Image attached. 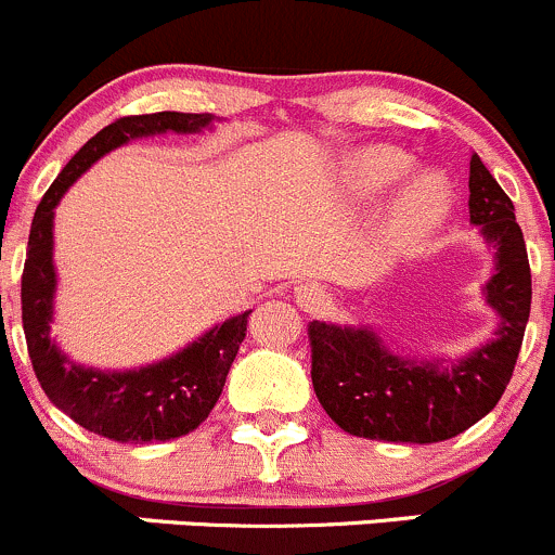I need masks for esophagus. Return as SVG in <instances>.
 I'll return each mask as SVG.
<instances>
[{"instance_id": "34e87169", "label": "esophagus", "mask_w": 555, "mask_h": 555, "mask_svg": "<svg viewBox=\"0 0 555 555\" xmlns=\"http://www.w3.org/2000/svg\"><path fill=\"white\" fill-rule=\"evenodd\" d=\"M295 298H298V306L304 311H322L324 306L330 304L327 300V295H324V289L319 287V284H313V282H306V284H300L298 289H295Z\"/></svg>"}]
</instances>
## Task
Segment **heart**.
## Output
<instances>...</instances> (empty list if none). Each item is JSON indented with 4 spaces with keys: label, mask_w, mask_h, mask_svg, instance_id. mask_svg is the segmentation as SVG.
<instances>
[{
    "label": "heart",
    "mask_w": 555,
    "mask_h": 555,
    "mask_svg": "<svg viewBox=\"0 0 555 555\" xmlns=\"http://www.w3.org/2000/svg\"><path fill=\"white\" fill-rule=\"evenodd\" d=\"M408 158L391 147H367L346 164V184L354 195H373L408 171ZM449 209V190L435 177L408 182L384 217V238L391 249L424 242L443 222Z\"/></svg>",
    "instance_id": "obj_1"
}]
</instances>
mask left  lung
I'll list each match as a JSON object with an SVG mask.
<instances>
[{
	"instance_id": "left-lung-1",
	"label": "left lung",
	"mask_w": 555,
	"mask_h": 555,
	"mask_svg": "<svg viewBox=\"0 0 555 555\" xmlns=\"http://www.w3.org/2000/svg\"><path fill=\"white\" fill-rule=\"evenodd\" d=\"M469 222L496 249L486 300L496 335L456 365L395 357L367 327L309 322L311 382L344 433L386 443H438L473 427L500 402L516 367L531 311V271L513 201L483 160H469Z\"/></svg>"
}]
</instances>
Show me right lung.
I'll return each mask as SVG.
<instances>
[{
    "mask_svg": "<svg viewBox=\"0 0 555 555\" xmlns=\"http://www.w3.org/2000/svg\"><path fill=\"white\" fill-rule=\"evenodd\" d=\"M209 112H153L128 115L109 122L88 139L80 153L64 166L48 193L39 201L29 231L24 276H21V319H24L26 349L44 395L55 408L75 418L88 433L117 443H153L193 433L211 413L225 386L228 371L246 335V317H233L204 338L193 340L184 351L128 373L88 371L66 360L50 340L53 313V209L72 182L93 160L120 147L133 137L150 133H190L209 126Z\"/></svg>",
    "mask_w": 555,
    "mask_h": 555,
    "instance_id": "add662e5",
    "label": "right lung"
}]
</instances>
